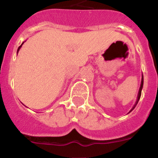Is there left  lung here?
<instances>
[{"label": "left lung", "mask_w": 158, "mask_h": 158, "mask_svg": "<svg viewBox=\"0 0 158 158\" xmlns=\"http://www.w3.org/2000/svg\"><path fill=\"white\" fill-rule=\"evenodd\" d=\"M143 75H142V80H141V84H140V88H139V94H138V97H137V100H136V102H135V105H134V106L132 107V109L130 110V112H131L134 109H135V107L136 106V105L138 104V102H139V101L140 99V97H141V92H142V89H143ZM129 112V113H130Z\"/></svg>", "instance_id": "left-lung-1"}]
</instances>
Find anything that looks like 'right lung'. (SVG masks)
I'll return each mask as SVG.
<instances>
[{"label":"right lung","mask_w":158,"mask_h":158,"mask_svg":"<svg viewBox=\"0 0 158 158\" xmlns=\"http://www.w3.org/2000/svg\"><path fill=\"white\" fill-rule=\"evenodd\" d=\"M23 43H24V42H23ZM23 43H22V44H21V45H20V47H19V48H18V51H17V54H18V52H19V49H20V48H21V47H22V45H23Z\"/></svg>","instance_id":"1"}]
</instances>
